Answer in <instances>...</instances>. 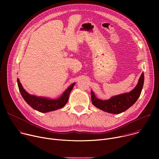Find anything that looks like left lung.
I'll return each instance as SVG.
<instances>
[{"instance_id":"left-lung-1","label":"left lung","mask_w":159,"mask_h":159,"mask_svg":"<svg viewBox=\"0 0 159 159\" xmlns=\"http://www.w3.org/2000/svg\"><path fill=\"white\" fill-rule=\"evenodd\" d=\"M144 74H142L139 83L131 92L118 95L109 100H100L98 99L91 91V101L96 107L112 114H120L127 110L137 101L143 86Z\"/></svg>"}]
</instances>
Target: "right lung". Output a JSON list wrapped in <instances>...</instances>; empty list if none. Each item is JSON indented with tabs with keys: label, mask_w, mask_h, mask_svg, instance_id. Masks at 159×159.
<instances>
[{
	"label": "right lung",
	"mask_w": 159,
	"mask_h": 159,
	"mask_svg": "<svg viewBox=\"0 0 159 159\" xmlns=\"http://www.w3.org/2000/svg\"><path fill=\"white\" fill-rule=\"evenodd\" d=\"M17 81L22 97L31 107L41 112H47L63 107L69 100V94L75 85V83L70 85L58 99H50L30 95L22 87L19 79H17Z\"/></svg>",
	"instance_id": "right-lung-1"
}]
</instances>
